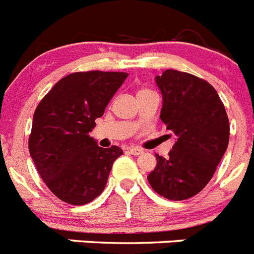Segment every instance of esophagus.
Returning a JSON list of instances; mask_svg holds the SVG:
<instances>
[{
  "label": "esophagus",
  "mask_w": 254,
  "mask_h": 254,
  "mask_svg": "<svg viewBox=\"0 0 254 254\" xmlns=\"http://www.w3.org/2000/svg\"><path fill=\"white\" fill-rule=\"evenodd\" d=\"M129 152L131 153L132 155H140V154H143V149H140V148H134V147H131V148H129Z\"/></svg>",
  "instance_id": "34e87169"
}]
</instances>
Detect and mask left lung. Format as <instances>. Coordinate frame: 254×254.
I'll list each match as a JSON object with an SVG mask.
<instances>
[{
    "label": "left lung",
    "instance_id": "left-lung-1",
    "mask_svg": "<svg viewBox=\"0 0 254 254\" xmlns=\"http://www.w3.org/2000/svg\"><path fill=\"white\" fill-rule=\"evenodd\" d=\"M155 83L163 100L159 118L176 141L168 158L155 154L148 182L168 200H186L215 173L229 143V120L218 92L204 79L167 69Z\"/></svg>",
    "mask_w": 254,
    "mask_h": 254
}]
</instances>
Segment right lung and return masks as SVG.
I'll list each match as a JSON object with an SVG mask.
<instances>
[{
  "instance_id": "1",
  "label": "right lung",
  "mask_w": 254,
  "mask_h": 254,
  "mask_svg": "<svg viewBox=\"0 0 254 254\" xmlns=\"http://www.w3.org/2000/svg\"><path fill=\"white\" fill-rule=\"evenodd\" d=\"M124 72H77L54 84L36 107L29 152L58 198L84 205L104 191L122 148H101L88 132L127 79Z\"/></svg>"
}]
</instances>
